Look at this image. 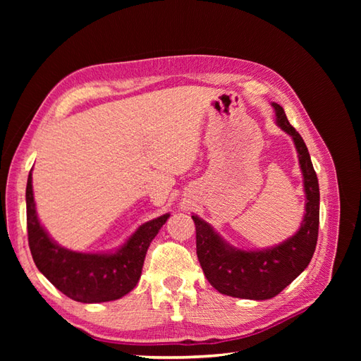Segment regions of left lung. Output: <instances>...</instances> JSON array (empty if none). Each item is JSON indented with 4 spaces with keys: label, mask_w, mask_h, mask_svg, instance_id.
Returning <instances> with one entry per match:
<instances>
[{
    "label": "left lung",
    "mask_w": 361,
    "mask_h": 361,
    "mask_svg": "<svg viewBox=\"0 0 361 361\" xmlns=\"http://www.w3.org/2000/svg\"><path fill=\"white\" fill-rule=\"evenodd\" d=\"M277 125L289 134L298 152L304 178L305 214L300 231L288 241L265 250H239L224 243L221 236L197 215L195 224L197 257L207 281L223 295L245 300H269L297 279L310 264L318 243L319 183L307 146L279 104Z\"/></svg>",
    "instance_id": "8db88e82"
}]
</instances>
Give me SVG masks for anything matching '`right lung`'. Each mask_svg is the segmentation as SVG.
Returning a JSON list of instances; mask_svg holds the SVG:
<instances>
[{"instance_id":"obj_1","label":"right lung","mask_w":361,"mask_h":361,"mask_svg":"<svg viewBox=\"0 0 361 361\" xmlns=\"http://www.w3.org/2000/svg\"><path fill=\"white\" fill-rule=\"evenodd\" d=\"M28 245L37 269L66 297L80 302H105L125 297L140 280L152 239L170 214L141 224L116 253H78L54 243L42 227L31 171L27 180Z\"/></svg>"}]
</instances>
